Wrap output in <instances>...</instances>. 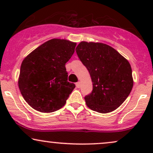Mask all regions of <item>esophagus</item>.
I'll return each instance as SVG.
<instances>
[{
  "label": "esophagus",
  "instance_id": "esophagus-1",
  "mask_svg": "<svg viewBox=\"0 0 153 153\" xmlns=\"http://www.w3.org/2000/svg\"><path fill=\"white\" fill-rule=\"evenodd\" d=\"M75 85H76V87L77 88H80V85H81V82H76V83H75Z\"/></svg>",
  "mask_w": 153,
  "mask_h": 153
}]
</instances>
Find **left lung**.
I'll list each match as a JSON object with an SVG mask.
<instances>
[{
	"label": "left lung",
	"instance_id": "left-lung-1",
	"mask_svg": "<svg viewBox=\"0 0 153 153\" xmlns=\"http://www.w3.org/2000/svg\"><path fill=\"white\" fill-rule=\"evenodd\" d=\"M75 50L93 82L92 93L85 97L87 106L101 114L117 109L128 97L134 84L129 62L103 43L81 42Z\"/></svg>",
	"mask_w": 153,
	"mask_h": 153
}]
</instances>
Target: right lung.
<instances>
[{"mask_svg": "<svg viewBox=\"0 0 153 153\" xmlns=\"http://www.w3.org/2000/svg\"><path fill=\"white\" fill-rule=\"evenodd\" d=\"M76 42L52 39L33 50L21 65L18 85L23 98L34 109L51 113L65 104L75 88L68 81L65 63Z\"/></svg>", "mask_w": 153, "mask_h": 153, "instance_id": "add662e5", "label": "right lung"}]
</instances>
